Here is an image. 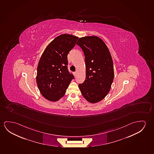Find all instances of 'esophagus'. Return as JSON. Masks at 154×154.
Segmentation results:
<instances>
[{
    "instance_id": "obj_1",
    "label": "esophagus",
    "mask_w": 154,
    "mask_h": 154,
    "mask_svg": "<svg viewBox=\"0 0 154 154\" xmlns=\"http://www.w3.org/2000/svg\"><path fill=\"white\" fill-rule=\"evenodd\" d=\"M73 75H74V76L76 77V75H77V72H73Z\"/></svg>"
}]
</instances>
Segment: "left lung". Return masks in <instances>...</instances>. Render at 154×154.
<instances>
[{
  "mask_svg": "<svg viewBox=\"0 0 154 154\" xmlns=\"http://www.w3.org/2000/svg\"><path fill=\"white\" fill-rule=\"evenodd\" d=\"M77 45L83 50L86 64L85 80L78 86L88 101L97 103L106 97L114 80L110 53L104 42L97 36L80 38Z\"/></svg>",
  "mask_w": 154,
  "mask_h": 154,
  "instance_id": "obj_1",
  "label": "left lung"
}]
</instances>
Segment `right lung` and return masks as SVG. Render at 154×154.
<instances>
[{"label":"right lung","instance_id":"add662e5","mask_svg":"<svg viewBox=\"0 0 154 154\" xmlns=\"http://www.w3.org/2000/svg\"><path fill=\"white\" fill-rule=\"evenodd\" d=\"M78 39L69 34L59 35L48 45L41 56L36 82L42 95L49 101L55 102L63 97L74 78L68 70L67 55Z\"/></svg>","mask_w":154,"mask_h":154}]
</instances>
